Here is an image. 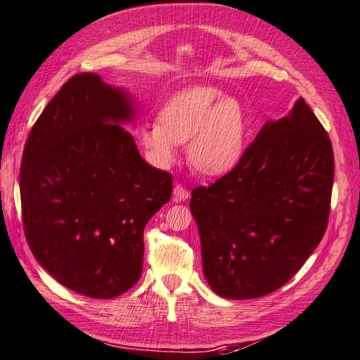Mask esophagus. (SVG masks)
<instances>
[{
    "label": "esophagus",
    "mask_w": 360,
    "mask_h": 360,
    "mask_svg": "<svg viewBox=\"0 0 360 360\" xmlns=\"http://www.w3.org/2000/svg\"><path fill=\"white\" fill-rule=\"evenodd\" d=\"M189 195H191V193H189L185 186L180 185V183H175V186H174V200L175 202L188 200Z\"/></svg>",
    "instance_id": "1"
}]
</instances>
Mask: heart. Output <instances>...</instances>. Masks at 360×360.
<instances>
[{
    "mask_svg": "<svg viewBox=\"0 0 360 360\" xmlns=\"http://www.w3.org/2000/svg\"><path fill=\"white\" fill-rule=\"evenodd\" d=\"M248 131L246 111L238 100L226 97L219 87L189 86L161 106L158 120L142 124L136 138L157 166L171 165L177 144L188 142V160L195 171L221 175L241 160Z\"/></svg>",
    "mask_w": 360,
    "mask_h": 360,
    "instance_id": "1",
    "label": "heart"
}]
</instances>
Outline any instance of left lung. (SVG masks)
<instances>
[{"label":"left lung","mask_w":360,"mask_h":360,"mask_svg":"<svg viewBox=\"0 0 360 360\" xmlns=\"http://www.w3.org/2000/svg\"><path fill=\"white\" fill-rule=\"evenodd\" d=\"M334 152L304 98L269 120L232 171L193 189L203 276L216 295L252 300L293 277L328 227Z\"/></svg>","instance_id":"1"}]
</instances>
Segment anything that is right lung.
<instances>
[{
  "label": "right lung",
  "mask_w": 360,
  "mask_h": 360,
  "mask_svg": "<svg viewBox=\"0 0 360 360\" xmlns=\"http://www.w3.org/2000/svg\"><path fill=\"white\" fill-rule=\"evenodd\" d=\"M133 98L78 73L40 114L20 167L23 229L40 266L79 295L110 300L139 281L144 229L172 177L142 160L124 124Z\"/></svg>",
  "instance_id": "add662e5"
}]
</instances>
